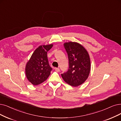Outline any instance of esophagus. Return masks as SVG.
<instances>
[{"instance_id": "esophagus-1", "label": "esophagus", "mask_w": 121, "mask_h": 121, "mask_svg": "<svg viewBox=\"0 0 121 121\" xmlns=\"http://www.w3.org/2000/svg\"><path fill=\"white\" fill-rule=\"evenodd\" d=\"M55 70L57 72H59L60 71V69L59 68H55Z\"/></svg>"}]
</instances>
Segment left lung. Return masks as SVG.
I'll use <instances>...</instances> for the list:
<instances>
[{
    "label": "left lung",
    "mask_w": 121,
    "mask_h": 121,
    "mask_svg": "<svg viewBox=\"0 0 121 121\" xmlns=\"http://www.w3.org/2000/svg\"><path fill=\"white\" fill-rule=\"evenodd\" d=\"M68 55L69 67L61 75L64 81L72 86H78L88 78L90 70L89 55L85 48L75 42L64 44Z\"/></svg>",
    "instance_id": "8db88e82"
}]
</instances>
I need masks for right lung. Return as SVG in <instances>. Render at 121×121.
Wrapping results in <instances>:
<instances>
[{
	"label": "right lung",
	"instance_id": "1",
	"mask_svg": "<svg viewBox=\"0 0 121 121\" xmlns=\"http://www.w3.org/2000/svg\"><path fill=\"white\" fill-rule=\"evenodd\" d=\"M52 45L40 46L33 53L26 66L27 78L34 85L42 83L47 80L52 69L50 66L47 52Z\"/></svg>",
	"mask_w": 121,
	"mask_h": 121
}]
</instances>
